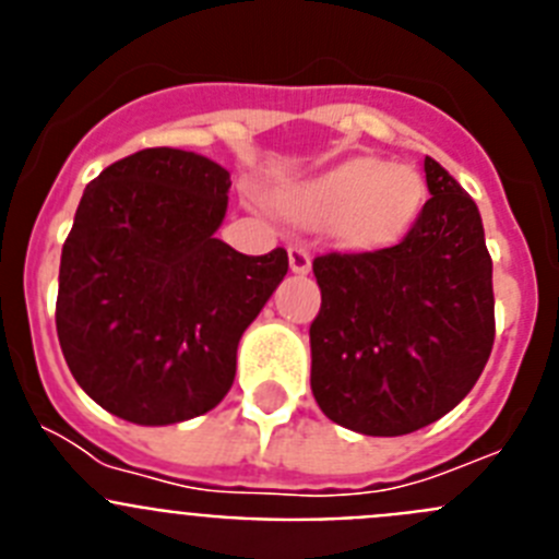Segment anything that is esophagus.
Instances as JSON below:
<instances>
[{
    "label": "esophagus",
    "instance_id": "34e87169",
    "mask_svg": "<svg viewBox=\"0 0 559 559\" xmlns=\"http://www.w3.org/2000/svg\"><path fill=\"white\" fill-rule=\"evenodd\" d=\"M288 263L294 274H308L310 271V254L302 246H290L288 249Z\"/></svg>",
    "mask_w": 559,
    "mask_h": 559
}]
</instances>
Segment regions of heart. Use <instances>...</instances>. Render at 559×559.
Here are the masks:
<instances>
[{"label":"heart","mask_w":559,"mask_h":559,"mask_svg":"<svg viewBox=\"0 0 559 559\" xmlns=\"http://www.w3.org/2000/svg\"><path fill=\"white\" fill-rule=\"evenodd\" d=\"M426 185L408 165L355 156L290 181L274 195V210L299 226H328L353 249H380L406 235Z\"/></svg>","instance_id":"b5f03b06"}]
</instances>
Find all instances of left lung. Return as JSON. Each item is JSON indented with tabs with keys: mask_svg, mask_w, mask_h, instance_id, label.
<instances>
[{
	"mask_svg": "<svg viewBox=\"0 0 559 559\" xmlns=\"http://www.w3.org/2000/svg\"><path fill=\"white\" fill-rule=\"evenodd\" d=\"M431 199L400 243L313 260L310 389L367 437L431 426L476 386L496 338L492 260L476 201L426 156Z\"/></svg>",
	"mask_w": 559,
	"mask_h": 559,
	"instance_id": "left-lung-1",
	"label": "left lung"
}]
</instances>
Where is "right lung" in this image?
I'll use <instances>...</instances> for the list:
<instances>
[{
  "label": "right lung",
  "mask_w": 559,
  "mask_h": 559,
  "mask_svg": "<svg viewBox=\"0 0 559 559\" xmlns=\"http://www.w3.org/2000/svg\"><path fill=\"white\" fill-rule=\"evenodd\" d=\"M229 170L176 147L114 162L83 190L61 251L56 328L78 386L114 417L173 426L218 406L237 344L288 251L218 240Z\"/></svg>",
  "instance_id": "right-lung-1"
}]
</instances>
